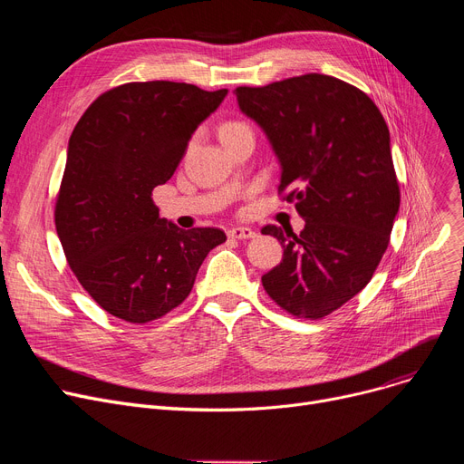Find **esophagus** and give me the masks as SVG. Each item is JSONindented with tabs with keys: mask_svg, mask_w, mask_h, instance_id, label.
Here are the masks:
<instances>
[{
	"mask_svg": "<svg viewBox=\"0 0 464 464\" xmlns=\"http://www.w3.org/2000/svg\"><path fill=\"white\" fill-rule=\"evenodd\" d=\"M227 235L231 238H238V240H245V238H254L256 231L252 227H233L227 231Z\"/></svg>",
	"mask_w": 464,
	"mask_h": 464,
	"instance_id": "34e87169",
	"label": "esophagus"
}]
</instances>
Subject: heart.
<instances>
[{
    "instance_id": "obj_1",
    "label": "heart",
    "mask_w": 464,
    "mask_h": 464,
    "mask_svg": "<svg viewBox=\"0 0 464 464\" xmlns=\"http://www.w3.org/2000/svg\"><path fill=\"white\" fill-rule=\"evenodd\" d=\"M238 126H245V124H242V121H226V124L219 126V133H224V131H227V130H235V128H238Z\"/></svg>"
}]
</instances>
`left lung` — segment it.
I'll list each match as a JSON object with an SVG mask.
<instances>
[{"mask_svg": "<svg viewBox=\"0 0 464 464\" xmlns=\"http://www.w3.org/2000/svg\"><path fill=\"white\" fill-rule=\"evenodd\" d=\"M238 109L269 139L304 229H261L284 257L261 276L297 318L320 320L367 285L387 250L401 191L389 130L371 97L320 72L235 90Z\"/></svg>", "mask_w": 464, "mask_h": 464, "instance_id": "8db88e82", "label": "left lung"}]
</instances>
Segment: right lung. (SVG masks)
<instances>
[{"mask_svg": "<svg viewBox=\"0 0 464 464\" xmlns=\"http://www.w3.org/2000/svg\"><path fill=\"white\" fill-rule=\"evenodd\" d=\"M226 95L169 81L121 84L97 97L69 137L56 231L81 285L120 320L149 324L177 308L207 254L226 242L222 229L182 231L152 199Z\"/></svg>", "mask_w": 464, "mask_h": 464, "instance_id": "add662e5", "label": "right lung"}]
</instances>
